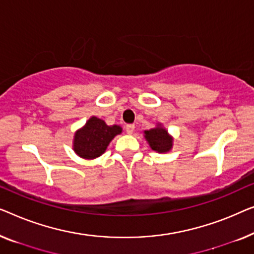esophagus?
<instances>
[{"label":"esophagus","instance_id":"34e87169","mask_svg":"<svg viewBox=\"0 0 254 254\" xmlns=\"http://www.w3.org/2000/svg\"><path fill=\"white\" fill-rule=\"evenodd\" d=\"M126 130H127V132L128 134L133 133V131H134V126H133V124H127V126L126 127Z\"/></svg>","mask_w":254,"mask_h":254}]
</instances>
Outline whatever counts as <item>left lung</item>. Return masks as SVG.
I'll return each instance as SVG.
<instances>
[{
    "label": "left lung",
    "instance_id": "8db88e82",
    "mask_svg": "<svg viewBox=\"0 0 254 254\" xmlns=\"http://www.w3.org/2000/svg\"><path fill=\"white\" fill-rule=\"evenodd\" d=\"M145 138L148 141L151 148L155 152H168L171 148V146H173V139L169 137L166 128L161 127L145 131Z\"/></svg>",
    "mask_w": 254,
    "mask_h": 254
}]
</instances>
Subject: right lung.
<instances>
[{
  "mask_svg": "<svg viewBox=\"0 0 254 254\" xmlns=\"http://www.w3.org/2000/svg\"><path fill=\"white\" fill-rule=\"evenodd\" d=\"M122 132L119 126L109 127L98 117H92L74 134L73 149L84 159H95L105 153L116 134Z\"/></svg>",
  "mask_w": 254,
  "mask_h": 254,
  "instance_id": "obj_1",
  "label": "right lung"
}]
</instances>
